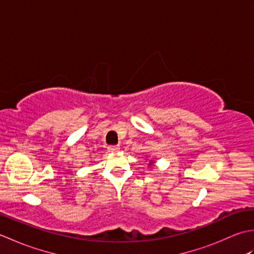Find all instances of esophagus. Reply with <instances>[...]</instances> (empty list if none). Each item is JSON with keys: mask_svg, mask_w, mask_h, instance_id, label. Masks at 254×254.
Listing matches in <instances>:
<instances>
[{"mask_svg": "<svg viewBox=\"0 0 254 254\" xmlns=\"http://www.w3.org/2000/svg\"><path fill=\"white\" fill-rule=\"evenodd\" d=\"M120 150V147L119 146H109L108 147V152L109 153H118Z\"/></svg>", "mask_w": 254, "mask_h": 254, "instance_id": "34e87169", "label": "esophagus"}]
</instances>
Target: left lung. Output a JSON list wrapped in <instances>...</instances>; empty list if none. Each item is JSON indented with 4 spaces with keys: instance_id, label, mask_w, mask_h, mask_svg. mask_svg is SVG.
<instances>
[{
    "instance_id": "left-lung-1",
    "label": "left lung",
    "mask_w": 254,
    "mask_h": 254,
    "mask_svg": "<svg viewBox=\"0 0 254 254\" xmlns=\"http://www.w3.org/2000/svg\"><path fill=\"white\" fill-rule=\"evenodd\" d=\"M147 160H148V159H147ZM148 163H149V164H148V166H149V167H152V166H154V164L156 163V161H154L153 159H149Z\"/></svg>"
}]
</instances>
